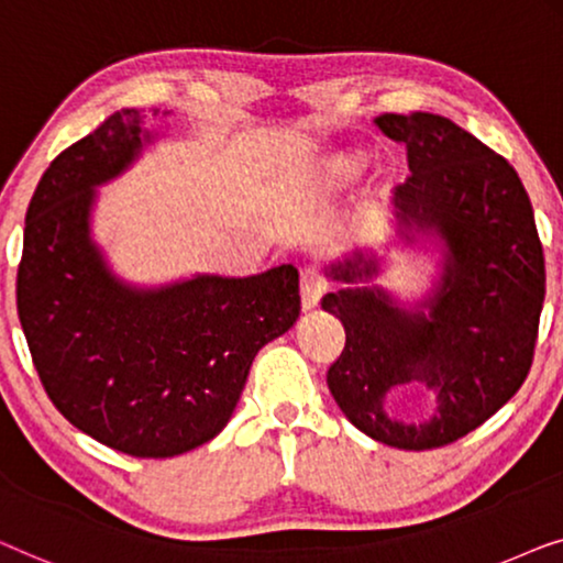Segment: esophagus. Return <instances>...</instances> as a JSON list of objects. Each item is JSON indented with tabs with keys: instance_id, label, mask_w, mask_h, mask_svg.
Segmentation results:
<instances>
[{
	"instance_id": "1",
	"label": "esophagus",
	"mask_w": 563,
	"mask_h": 563,
	"mask_svg": "<svg viewBox=\"0 0 563 563\" xmlns=\"http://www.w3.org/2000/svg\"><path fill=\"white\" fill-rule=\"evenodd\" d=\"M323 296V280L316 267H308L300 275V303H303V311H311V308L319 306Z\"/></svg>"
}]
</instances>
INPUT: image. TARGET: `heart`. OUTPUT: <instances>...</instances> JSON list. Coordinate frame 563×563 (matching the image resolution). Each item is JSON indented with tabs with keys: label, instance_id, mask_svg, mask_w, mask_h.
<instances>
[{
	"label": "heart",
	"instance_id": "heart-1",
	"mask_svg": "<svg viewBox=\"0 0 563 563\" xmlns=\"http://www.w3.org/2000/svg\"><path fill=\"white\" fill-rule=\"evenodd\" d=\"M357 168V161L354 157H339L336 161V173H342V176H350Z\"/></svg>",
	"mask_w": 563,
	"mask_h": 563
}]
</instances>
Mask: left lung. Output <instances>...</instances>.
Segmentation results:
<instances>
[{
	"instance_id": "1",
	"label": "left lung",
	"mask_w": 563,
	"mask_h": 563,
	"mask_svg": "<svg viewBox=\"0 0 563 563\" xmlns=\"http://www.w3.org/2000/svg\"><path fill=\"white\" fill-rule=\"evenodd\" d=\"M406 145L410 176L395 188L400 236L437 232L446 244L441 285L423 311H402L379 288L362 250L331 267L346 288L323 311L344 323L346 344L327 383L342 413L379 443L439 449L479 429L526 383L545 296V260L533 206L512 165L446 117L379 114ZM438 393L440 413L421 427L386 416L384 395L408 382Z\"/></svg>"
}]
</instances>
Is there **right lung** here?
Masks as SVG:
<instances>
[{"label": "right lung", "instance_id": "obj_1", "mask_svg": "<svg viewBox=\"0 0 563 563\" xmlns=\"http://www.w3.org/2000/svg\"><path fill=\"white\" fill-rule=\"evenodd\" d=\"M161 112L153 109V117ZM122 109L51 163L25 217L18 313L47 398L78 431L140 459H168L224 429L252 360L298 319V271L137 290L89 236L93 188L140 153Z\"/></svg>", "mask_w": 563, "mask_h": 563}]
</instances>
